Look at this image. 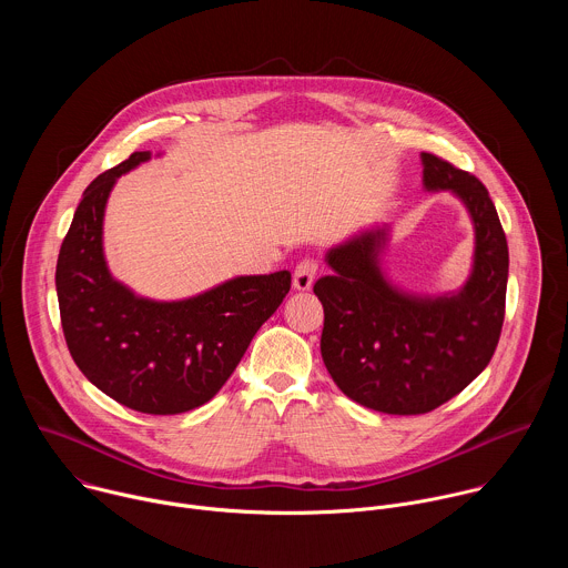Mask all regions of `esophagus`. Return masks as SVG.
I'll list each match as a JSON object with an SVG mask.
<instances>
[{
  "instance_id": "esophagus-1",
  "label": "esophagus",
  "mask_w": 568,
  "mask_h": 568,
  "mask_svg": "<svg viewBox=\"0 0 568 568\" xmlns=\"http://www.w3.org/2000/svg\"><path fill=\"white\" fill-rule=\"evenodd\" d=\"M316 272H318V263L314 258H305L296 265L294 270V290L298 292H307L316 278Z\"/></svg>"
}]
</instances>
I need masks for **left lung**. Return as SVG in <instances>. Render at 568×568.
I'll return each mask as SVG.
<instances>
[{
	"instance_id": "left-lung-1",
	"label": "left lung",
	"mask_w": 568,
	"mask_h": 568,
	"mask_svg": "<svg viewBox=\"0 0 568 568\" xmlns=\"http://www.w3.org/2000/svg\"><path fill=\"white\" fill-rule=\"evenodd\" d=\"M423 166L425 189L458 195L474 222V270L463 290L438 298L395 290L377 263L386 226L331 250L333 274L314 283L331 377L362 407L393 416L429 414L458 395L490 364L506 316L508 242L488 189L432 152Z\"/></svg>"
}]
</instances>
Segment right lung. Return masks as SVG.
I'll return each instance as SVG.
<instances>
[{
    "instance_id": "right-lung-1",
    "label": "right lung",
    "mask_w": 568,
    "mask_h": 568,
    "mask_svg": "<svg viewBox=\"0 0 568 568\" xmlns=\"http://www.w3.org/2000/svg\"><path fill=\"white\" fill-rule=\"evenodd\" d=\"M148 159L132 152L85 189L58 254L55 290L64 342L83 375L128 409L175 416L224 386L287 296L292 274L237 276L173 303L116 283L103 258V213L116 178Z\"/></svg>"
}]
</instances>
